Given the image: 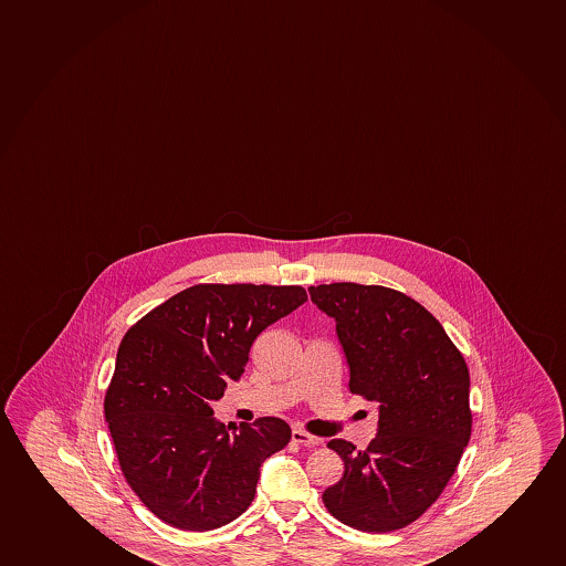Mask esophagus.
<instances>
[{
    "mask_svg": "<svg viewBox=\"0 0 566 566\" xmlns=\"http://www.w3.org/2000/svg\"><path fill=\"white\" fill-rule=\"evenodd\" d=\"M293 440L296 443H302V446H321V443H323V438H318V436L307 434L306 430L302 429L293 430Z\"/></svg>",
    "mask_w": 566,
    "mask_h": 566,
    "instance_id": "1",
    "label": "esophagus"
}]
</instances>
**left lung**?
I'll return each mask as SVG.
<instances>
[{
  "label": "left lung",
  "instance_id": "obj_1",
  "mask_svg": "<svg viewBox=\"0 0 566 566\" xmlns=\"http://www.w3.org/2000/svg\"><path fill=\"white\" fill-rule=\"evenodd\" d=\"M336 321L349 390L377 402L366 451L331 440L344 478L323 493L326 510L364 533L410 525L455 474L472 432L470 374L442 325L406 294L379 285L310 286Z\"/></svg>",
  "mask_w": 566,
  "mask_h": 566
}]
</instances>
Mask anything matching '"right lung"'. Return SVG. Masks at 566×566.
Segmentation results:
<instances>
[{"mask_svg": "<svg viewBox=\"0 0 566 566\" xmlns=\"http://www.w3.org/2000/svg\"><path fill=\"white\" fill-rule=\"evenodd\" d=\"M306 300L302 286L195 285L126 332L105 421L124 478L158 520L203 533L251 506L291 427L262 417L230 430L211 403L240 379L260 332Z\"/></svg>", "mask_w": 566, "mask_h": 566, "instance_id": "1", "label": "right lung"}]
</instances>
